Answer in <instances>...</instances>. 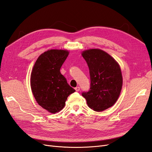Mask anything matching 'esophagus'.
I'll use <instances>...</instances> for the list:
<instances>
[{
    "mask_svg": "<svg viewBox=\"0 0 152 152\" xmlns=\"http://www.w3.org/2000/svg\"><path fill=\"white\" fill-rule=\"evenodd\" d=\"M75 91H77V92H78V91H80V87H79V86H78V87H76L75 88Z\"/></svg>",
    "mask_w": 152,
    "mask_h": 152,
    "instance_id": "obj_1",
    "label": "esophagus"
}]
</instances>
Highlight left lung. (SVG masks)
I'll use <instances>...</instances> for the list:
<instances>
[{
    "instance_id": "8db88e82",
    "label": "left lung",
    "mask_w": 152,
    "mask_h": 152,
    "mask_svg": "<svg viewBox=\"0 0 152 152\" xmlns=\"http://www.w3.org/2000/svg\"><path fill=\"white\" fill-rule=\"evenodd\" d=\"M82 55L88 65L91 79L90 90L82 95L90 108L102 112L112 107L121 94V67L110 54L101 49L86 50Z\"/></svg>"
}]
</instances>
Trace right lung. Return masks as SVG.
<instances>
[{
	"label": "right lung",
	"mask_w": 152,
	"mask_h": 152,
	"mask_svg": "<svg viewBox=\"0 0 152 152\" xmlns=\"http://www.w3.org/2000/svg\"><path fill=\"white\" fill-rule=\"evenodd\" d=\"M66 50L50 49L37 59L32 70L30 85L37 103L49 112H59L68 96L75 90L69 86L60 68L68 56Z\"/></svg>",
	"instance_id": "obj_1"
}]
</instances>
